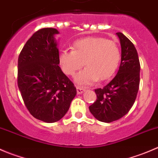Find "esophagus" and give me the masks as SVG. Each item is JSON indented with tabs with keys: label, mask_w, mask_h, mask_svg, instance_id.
Segmentation results:
<instances>
[{
	"label": "esophagus",
	"mask_w": 158,
	"mask_h": 158,
	"mask_svg": "<svg viewBox=\"0 0 158 158\" xmlns=\"http://www.w3.org/2000/svg\"><path fill=\"white\" fill-rule=\"evenodd\" d=\"M76 91H77V94L80 95V94L83 93V92H85V89L82 88V87H77V88H76Z\"/></svg>",
	"instance_id": "1"
}]
</instances>
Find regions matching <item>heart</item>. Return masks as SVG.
<instances>
[{
  "label": "heart",
  "instance_id": "1",
  "mask_svg": "<svg viewBox=\"0 0 158 158\" xmlns=\"http://www.w3.org/2000/svg\"><path fill=\"white\" fill-rule=\"evenodd\" d=\"M73 49L62 50L59 62L63 73L71 76H74L84 64L87 66L76 79L82 85H91L98 79H109L117 69L121 59L117 44L102 37L78 40L73 44Z\"/></svg>",
  "mask_w": 158,
  "mask_h": 158
}]
</instances>
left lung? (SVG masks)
I'll use <instances>...</instances> for the list:
<instances>
[{
	"instance_id": "1",
	"label": "left lung",
	"mask_w": 158,
	"mask_h": 158,
	"mask_svg": "<svg viewBox=\"0 0 158 158\" xmlns=\"http://www.w3.org/2000/svg\"><path fill=\"white\" fill-rule=\"evenodd\" d=\"M122 48L117 74L102 89H95L97 99L89 111L100 122L118 120L130 111L136 99L140 84V62L134 44L122 33H116Z\"/></svg>"
}]
</instances>
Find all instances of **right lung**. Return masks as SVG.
<instances>
[{
    "label": "right lung",
    "mask_w": 158,
    "mask_h": 158,
    "mask_svg": "<svg viewBox=\"0 0 158 158\" xmlns=\"http://www.w3.org/2000/svg\"><path fill=\"white\" fill-rule=\"evenodd\" d=\"M60 32L44 28L27 41L18 58L17 84L30 114L47 123L60 121L66 114L76 89L59 66Z\"/></svg>",
    "instance_id": "right-lung-1"
}]
</instances>
